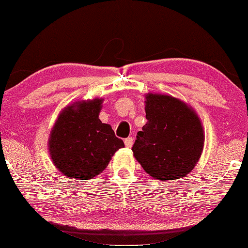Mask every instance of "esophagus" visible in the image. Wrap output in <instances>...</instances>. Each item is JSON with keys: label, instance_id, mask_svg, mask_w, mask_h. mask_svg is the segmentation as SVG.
Here are the masks:
<instances>
[{"label": "esophagus", "instance_id": "esophagus-1", "mask_svg": "<svg viewBox=\"0 0 248 248\" xmlns=\"http://www.w3.org/2000/svg\"><path fill=\"white\" fill-rule=\"evenodd\" d=\"M124 144H125V147H127V148H131L132 144H133V138H132V137H129V138L124 139Z\"/></svg>", "mask_w": 248, "mask_h": 248}]
</instances>
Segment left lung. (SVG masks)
I'll return each mask as SVG.
<instances>
[{
  "label": "left lung",
  "mask_w": 248,
  "mask_h": 248,
  "mask_svg": "<svg viewBox=\"0 0 248 248\" xmlns=\"http://www.w3.org/2000/svg\"><path fill=\"white\" fill-rule=\"evenodd\" d=\"M147 124L137 135L133 155L155 179L176 180L193 170L204 144L202 124L193 109L166 95L145 96Z\"/></svg>",
  "instance_id": "8db88e82"
}]
</instances>
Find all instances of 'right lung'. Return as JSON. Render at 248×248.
<instances>
[{"label":"right lung","instance_id":"right-lung-1","mask_svg":"<svg viewBox=\"0 0 248 248\" xmlns=\"http://www.w3.org/2000/svg\"><path fill=\"white\" fill-rule=\"evenodd\" d=\"M103 99L68 106L58 117L48 141L49 153L62 174L88 180L101 173L124 141L117 138L99 111Z\"/></svg>","mask_w":248,"mask_h":248}]
</instances>
